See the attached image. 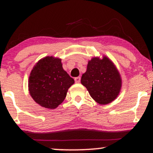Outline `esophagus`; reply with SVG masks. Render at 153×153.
<instances>
[{
    "instance_id": "1",
    "label": "esophagus",
    "mask_w": 153,
    "mask_h": 153,
    "mask_svg": "<svg viewBox=\"0 0 153 153\" xmlns=\"http://www.w3.org/2000/svg\"><path fill=\"white\" fill-rule=\"evenodd\" d=\"M74 81H75V82L77 83H80V81H81V77H80V76L76 77V78L74 79Z\"/></svg>"
}]
</instances>
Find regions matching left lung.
Returning a JSON list of instances; mask_svg holds the SVG:
<instances>
[{
    "instance_id": "1",
    "label": "left lung",
    "mask_w": 153,
    "mask_h": 153,
    "mask_svg": "<svg viewBox=\"0 0 153 153\" xmlns=\"http://www.w3.org/2000/svg\"><path fill=\"white\" fill-rule=\"evenodd\" d=\"M81 83L96 102L104 105L118 97L122 87L120 72L112 60L106 56L102 58L93 57L89 60Z\"/></svg>"
}]
</instances>
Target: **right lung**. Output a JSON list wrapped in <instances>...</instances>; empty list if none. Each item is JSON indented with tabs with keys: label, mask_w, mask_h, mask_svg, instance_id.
<instances>
[{
	"label": "right lung",
	"mask_w": 153,
	"mask_h": 153,
	"mask_svg": "<svg viewBox=\"0 0 153 153\" xmlns=\"http://www.w3.org/2000/svg\"><path fill=\"white\" fill-rule=\"evenodd\" d=\"M74 80L62 68L61 59L46 56L37 61L28 79L29 93L42 107L57 108L65 99Z\"/></svg>",
	"instance_id": "add662e5"
}]
</instances>
